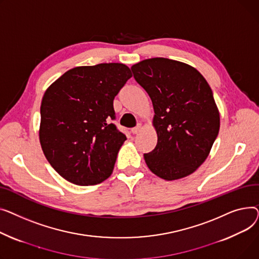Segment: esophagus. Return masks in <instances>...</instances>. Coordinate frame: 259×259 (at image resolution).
<instances>
[{"mask_svg":"<svg viewBox=\"0 0 259 259\" xmlns=\"http://www.w3.org/2000/svg\"><path fill=\"white\" fill-rule=\"evenodd\" d=\"M140 130H141V124H138L136 127L132 128V133H133L134 135H136V134H138V133L140 132Z\"/></svg>","mask_w":259,"mask_h":259,"instance_id":"1","label":"esophagus"}]
</instances>
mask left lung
Returning <instances> with one entry per match:
<instances>
[{"label": "left lung", "mask_w": 259, "mask_h": 259, "mask_svg": "<svg viewBox=\"0 0 259 259\" xmlns=\"http://www.w3.org/2000/svg\"><path fill=\"white\" fill-rule=\"evenodd\" d=\"M131 69L155 111L158 142L144 154L148 168L167 181L191 175L207 159L220 131L211 88L199 71L178 60L149 58Z\"/></svg>", "instance_id": "1"}]
</instances>
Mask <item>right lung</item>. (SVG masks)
I'll return each mask as SVG.
<instances>
[{
	"label": "right lung",
	"instance_id": "1",
	"mask_svg": "<svg viewBox=\"0 0 259 259\" xmlns=\"http://www.w3.org/2000/svg\"><path fill=\"white\" fill-rule=\"evenodd\" d=\"M123 64L67 71L46 91L40 104L39 142L53 168L75 185L108 179L126 140L110 120L114 98L132 77Z\"/></svg>",
	"mask_w": 259,
	"mask_h": 259
}]
</instances>
